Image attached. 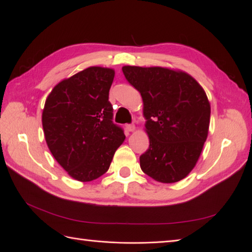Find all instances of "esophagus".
<instances>
[{"label":"esophagus","instance_id":"esophagus-1","mask_svg":"<svg viewBox=\"0 0 252 252\" xmlns=\"http://www.w3.org/2000/svg\"><path fill=\"white\" fill-rule=\"evenodd\" d=\"M126 130L128 132H133L135 130V125L134 124H129L126 126Z\"/></svg>","mask_w":252,"mask_h":252}]
</instances>
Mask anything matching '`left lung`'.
I'll return each mask as SVG.
<instances>
[{"label":"left lung","mask_w":252,"mask_h":252,"mask_svg":"<svg viewBox=\"0 0 252 252\" xmlns=\"http://www.w3.org/2000/svg\"><path fill=\"white\" fill-rule=\"evenodd\" d=\"M129 84L142 95L150 146L140 168L161 183H175L193 169L207 139L211 106L188 73L163 67L124 66Z\"/></svg>","instance_id":"left-lung-1"}]
</instances>
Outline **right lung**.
<instances>
[{
  "instance_id": "right-lung-1",
  "label": "right lung",
  "mask_w": 252,
  "mask_h": 252,
  "mask_svg": "<svg viewBox=\"0 0 252 252\" xmlns=\"http://www.w3.org/2000/svg\"><path fill=\"white\" fill-rule=\"evenodd\" d=\"M115 70L93 66L60 82L46 98L42 126L47 147L68 175L90 182L107 172L123 129L113 122L108 92Z\"/></svg>"
}]
</instances>
